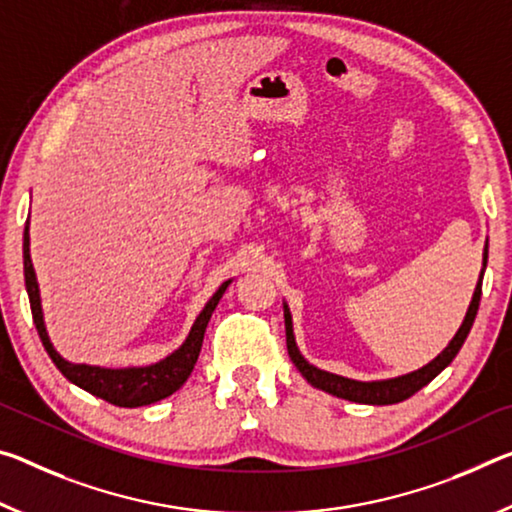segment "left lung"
<instances>
[{
    "mask_svg": "<svg viewBox=\"0 0 512 512\" xmlns=\"http://www.w3.org/2000/svg\"><path fill=\"white\" fill-rule=\"evenodd\" d=\"M485 266H488V241H485V248H483V269H481V275H478L472 303H469V307H467V314H465V319H462L458 332L453 335L451 342L446 344V348L440 355H437V358H433L431 362L424 364V367L417 371L403 373V376H396V378H385V380H353V378L337 376V373H330V371L314 367V364L307 362L303 358V353L298 351L289 305L282 303V307H285V330H287L289 358L296 364V369L303 373V378L307 380V383L316 389H323V392H328L332 396H337V399H346V401L364 403V405H392V403H401L405 399H410V396L417 394L421 387H426L428 383H431L437 373H442L446 367H449L453 358H456L458 351L462 348V344H465L469 330H472V326H474L478 303H481V285H483Z\"/></svg>",
    "mask_w": 512,
    "mask_h": 512,
    "instance_id": "obj_1",
    "label": "left lung"
}]
</instances>
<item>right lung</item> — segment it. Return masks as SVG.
Returning a JSON list of instances; mask_svg holds the SVG:
<instances>
[{
    "instance_id": "obj_1",
    "label": "right lung",
    "mask_w": 512,
    "mask_h": 512,
    "mask_svg": "<svg viewBox=\"0 0 512 512\" xmlns=\"http://www.w3.org/2000/svg\"><path fill=\"white\" fill-rule=\"evenodd\" d=\"M29 243L31 241H29V221H27V227H24L22 253H24V285H27L31 314H34L36 330L47 355H50L52 362L56 364V369H59L72 385L86 389L88 394L97 396V399H104L111 405H118V408H141V405H150L166 399V396L177 392V389L186 383V378L191 376V371L198 362L207 323L212 319L218 300L223 298L225 289L230 287L232 280H225L223 285L216 289V294L207 300V305L202 307L198 319L193 321L184 344L177 348V351L166 355L164 360L145 364V367H123V369L95 367V364H75V362H68L59 351H56L50 335H47L43 303H40V287H38L34 264H31Z\"/></svg>"
}]
</instances>
